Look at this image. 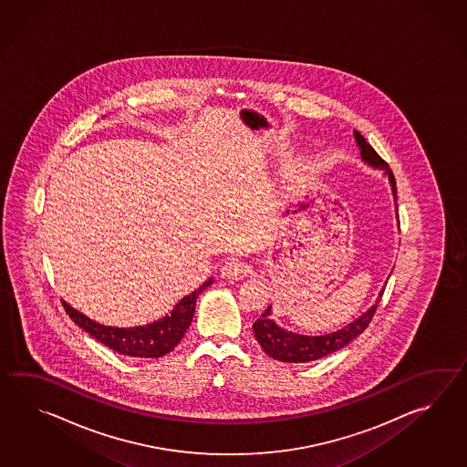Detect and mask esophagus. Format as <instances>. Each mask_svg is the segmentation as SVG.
Returning <instances> with one entry per match:
<instances>
[{"label": "esophagus", "instance_id": "esophagus-1", "mask_svg": "<svg viewBox=\"0 0 467 467\" xmlns=\"http://www.w3.org/2000/svg\"><path fill=\"white\" fill-rule=\"evenodd\" d=\"M220 272H222V277L240 280V278L245 277L247 267H245V264H244L242 260H238V258H229V260L222 265Z\"/></svg>", "mask_w": 467, "mask_h": 467}]
</instances>
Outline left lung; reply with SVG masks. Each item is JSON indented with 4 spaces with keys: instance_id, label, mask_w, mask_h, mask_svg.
<instances>
[{
    "instance_id": "obj_1",
    "label": "left lung",
    "mask_w": 467,
    "mask_h": 467,
    "mask_svg": "<svg viewBox=\"0 0 467 467\" xmlns=\"http://www.w3.org/2000/svg\"><path fill=\"white\" fill-rule=\"evenodd\" d=\"M354 139L358 141L362 161H366L372 169L384 171V175L388 177L389 183H390L394 202H397L396 179L389 169L388 163L379 157L378 151L372 149L366 139L356 130H354ZM397 223H399V215H397ZM384 288L379 292V297H382ZM378 304L379 300L354 322H350L346 327L338 328L336 332L326 334V336H304V334H296L292 330L280 327L275 324L274 318H270L272 306H268L267 310L254 322L252 328H254V334H255L260 348H264V352L267 354L268 358H275L280 362H292V364L312 362V360L326 358L328 354L346 348L354 338L358 337L368 328L370 320L374 317Z\"/></svg>"
}]
</instances>
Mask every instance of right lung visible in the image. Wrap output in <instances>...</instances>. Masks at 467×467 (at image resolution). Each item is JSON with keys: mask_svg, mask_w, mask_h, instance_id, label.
Here are the masks:
<instances>
[{"mask_svg": "<svg viewBox=\"0 0 467 467\" xmlns=\"http://www.w3.org/2000/svg\"><path fill=\"white\" fill-rule=\"evenodd\" d=\"M212 282L213 278H209L205 284H202V287L192 292L187 297L182 298L165 317L139 327L101 326L99 322L87 317L85 314L70 307L65 300H63V307L78 327L87 330L91 337L97 338L111 350L130 358H157L167 356L170 350L179 346L180 340L183 338L187 328L192 324L197 298L205 288L212 285Z\"/></svg>", "mask_w": 467, "mask_h": 467, "instance_id": "obj_1", "label": "right lung"}]
</instances>
